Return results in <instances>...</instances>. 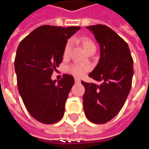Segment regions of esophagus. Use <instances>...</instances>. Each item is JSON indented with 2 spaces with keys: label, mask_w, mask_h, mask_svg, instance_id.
<instances>
[{
  "label": "esophagus",
  "mask_w": 149,
  "mask_h": 149,
  "mask_svg": "<svg viewBox=\"0 0 149 149\" xmlns=\"http://www.w3.org/2000/svg\"><path fill=\"white\" fill-rule=\"evenodd\" d=\"M75 82L76 83H80L81 82V80L79 78H75Z\"/></svg>",
  "instance_id": "esophagus-1"
}]
</instances>
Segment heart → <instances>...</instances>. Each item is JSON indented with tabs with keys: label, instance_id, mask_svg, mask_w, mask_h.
<instances>
[{
	"label": "heart",
	"instance_id": "obj_1",
	"mask_svg": "<svg viewBox=\"0 0 149 149\" xmlns=\"http://www.w3.org/2000/svg\"><path fill=\"white\" fill-rule=\"evenodd\" d=\"M81 43L84 46V49L86 50V52H90L92 49H96L97 47L95 45L94 42L90 40L89 38L84 37L81 39ZM72 45V40H69L65 44L64 51H63V56L66 58L68 57V56L70 55L71 52ZM90 66L88 65H83V64H79V63H73L68 67L67 70L69 73H71L75 77H82L84 73H86L87 72L90 70Z\"/></svg>",
	"mask_w": 149,
	"mask_h": 149
}]
</instances>
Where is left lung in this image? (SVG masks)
<instances>
[{
    "instance_id": "left-lung-1",
    "label": "left lung",
    "mask_w": 149,
    "mask_h": 149,
    "mask_svg": "<svg viewBox=\"0 0 149 149\" xmlns=\"http://www.w3.org/2000/svg\"><path fill=\"white\" fill-rule=\"evenodd\" d=\"M100 47V61L88 76L100 85L81 81L85 88L83 106L87 118L104 124L117 115L132 87L133 60L127 43L104 24L88 26Z\"/></svg>"
}]
</instances>
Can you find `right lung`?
I'll list each match as a JSON object with an SVG mask.
<instances>
[{
  "mask_svg": "<svg viewBox=\"0 0 149 149\" xmlns=\"http://www.w3.org/2000/svg\"><path fill=\"white\" fill-rule=\"evenodd\" d=\"M79 29L42 25L19 44L14 61L18 90L28 112L43 124L56 123L64 116L74 78L64 74L56 81L51 77L61 63L67 40Z\"/></svg>",
  "mask_w": 149,
  "mask_h": 149,
  "instance_id": "obj_1",
  "label": "right lung"
}]
</instances>
